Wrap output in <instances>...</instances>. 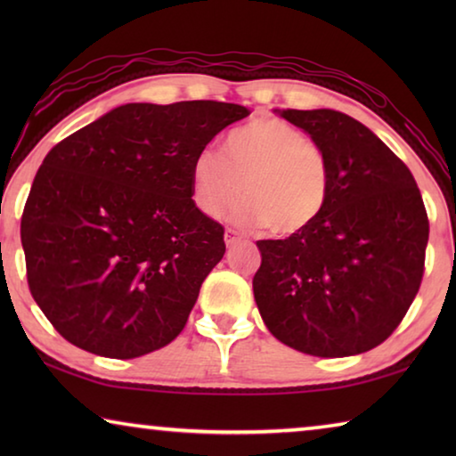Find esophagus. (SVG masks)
<instances>
[{
    "instance_id": "obj_1",
    "label": "esophagus",
    "mask_w": 456,
    "mask_h": 456,
    "mask_svg": "<svg viewBox=\"0 0 456 456\" xmlns=\"http://www.w3.org/2000/svg\"><path fill=\"white\" fill-rule=\"evenodd\" d=\"M225 243H227V247H233L235 243H239V235L235 233L233 229L225 231Z\"/></svg>"
}]
</instances>
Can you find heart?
<instances>
[{
  "instance_id": "b5f03b06",
  "label": "heart",
  "mask_w": 456,
  "mask_h": 456,
  "mask_svg": "<svg viewBox=\"0 0 456 456\" xmlns=\"http://www.w3.org/2000/svg\"><path fill=\"white\" fill-rule=\"evenodd\" d=\"M189 176L192 205L200 215L219 219L243 192L235 223L267 225L275 237L312 227L330 197L326 154L297 126L275 117L251 118L231 130L223 154L197 152Z\"/></svg>"
}]
</instances>
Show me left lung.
Wrapping results in <instances>:
<instances>
[{
    "label": "left lung",
    "mask_w": 456,
    "mask_h": 456,
    "mask_svg": "<svg viewBox=\"0 0 456 456\" xmlns=\"http://www.w3.org/2000/svg\"><path fill=\"white\" fill-rule=\"evenodd\" d=\"M275 112L326 154L330 197L302 233L257 241L253 296L289 348L356 356L398 328L419 293L427 209L408 167L356 118L330 108Z\"/></svg>",
    "instance_id": "8db88e82"
}]
</instances>
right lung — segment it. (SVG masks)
<instances>
[{
  "label": "right lung",
  "mask_w": 456,
  "mask_h": 456,
  "mask_svg": "<svg viewBox=\"0 0 456 456\" xmlns=\"http://www.w3.org/2000/svg\"><path fill=\"white\" fill-rule=\"evenodd\" d=\"M249 110L215 100L114 108L44 159L21 217L29 291L61 338L138 358L181 334L225 256L191 163Z\"/></svg>",
  "instance_id": "1"
}]
</instances>
